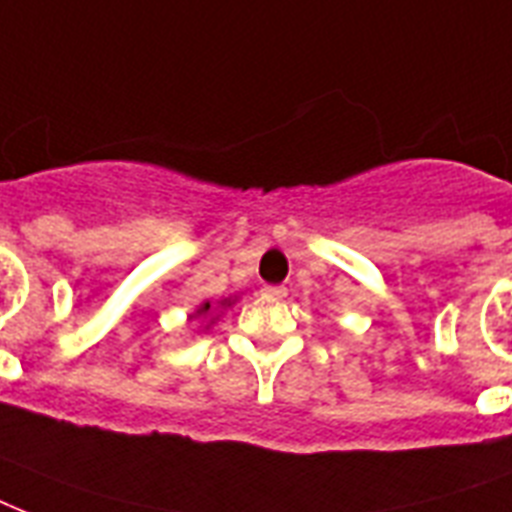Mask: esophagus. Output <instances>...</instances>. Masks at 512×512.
Listing matches in <instances>:
<instances>
[{
	"label": "esophagus",
	"mask_w": 512,
	"mask_h": 512,
	"mask_svg": "<svg viewBox=\"0 0 512 512\" xmlns=\"http://www.w3.org/2000/svg\"><path fill=\"white\" fill-rule=\"evenodd\" d=\"M263 295L268 297V300H284V297H287V287H265Z\"/></svg>",
	"instance_id": "34e87169"
}]
</instances>
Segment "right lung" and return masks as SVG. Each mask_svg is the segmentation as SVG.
<instances>
[{"label":"right lung","mask_w":512,"mask_h":512,"mask_svg":"<svg viewBox=\"0 0 512 512\" xmlns=\"http://www.w3.org/2000/svg\"><path fill=\"white\" fill-rule=\"evenodd\" d=\"M209 311V303H204V305H201V308H199V313H207Z\"/></svg>","instance_id":"right-lung-1"}]
</instances>
